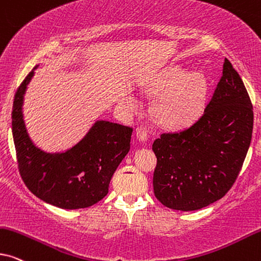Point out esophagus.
Wrapping results in <instances>:
<instances>
[{
    "instance_id": "esophagus-1",
    "label": "esophagus",
    "mask_w": 261,
    "mask_h": 261,
    "mask_svg": "<svg viewBox=\"0 0 261 261\" xmlns=\"http://www.w3.org/2000/svg\"><path fill=\"white\" fill-rule=\"evenodd\" d=\"M135 135H137V138L140 141H143V143H145V141L147 140V132L146 129H144V128L138 127L137 129H135Z\"/></svg>"
}]
</instances>
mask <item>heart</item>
<instances>
[{"label":"heart","mask_w":261,"mask_h":261,"mask_svg":"<svg viewBox=\"0 0 261 261\" xmlns=\"http://www.w3.org/2000/svg\"><path fill=\"white\" fill-rule=\"evenodd\" d=\"M207 80L200 73L189 74L181 67H169L157 73L143 87V92L155 98L152 114L162 127L180 129L191 124L205 106ZM129 114L138 113L140 101L133 94L121 100Z\"/></svg>","instance_id":"1"}]
</instances>
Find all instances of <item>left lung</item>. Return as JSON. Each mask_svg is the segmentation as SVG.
<instances>
[{
  "label": "left lung",
  "mask_w": 261,
  "mask_h": 261,
  "mask_svg": "<svg viewBox=\"0 0 261 261\" xmlns=\"http://www.w3.org/2000/svg\"><path fill=\"white\" fill-rule=\"evenodd\" d=\"M253 107L229 60L204 114L191 127L155 139V198L164 206L194 211L224 197L248 152Z\"/></svg>",
  "instance_id": "8db88e82"
}]
</instances>
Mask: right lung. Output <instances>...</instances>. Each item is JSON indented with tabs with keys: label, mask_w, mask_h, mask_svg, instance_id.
Listing matches in <instances>:
<instances>
[{
	"label": "right lung",
	"mask_w": 261,
	"mask_h": 261,
	"mask_svg": "<svg viewBox=\"0 0 261 261\" xmlns=\"http://www.w3.org/2000/svg\"><path fill=\"white\" fill-rule=\"evenodd\" d=\"M14 97L12 132L18 167L26 187L40 200L64 210L90 207L109 191L115 170L128 153L133 129L98 120L79 143L64 152L50 153L33 144L23 121V96L35 69Z\"/></svg>",
	"instance_id": "add662e5"
}]
</instances>
